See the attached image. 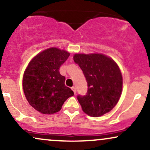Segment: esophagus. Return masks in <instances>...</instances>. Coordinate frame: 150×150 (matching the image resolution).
Listing matches in <instances>:
<instances>
[{"instance_id": "obj_1", "label": "esophagus", "mask_w": 150, "mask_h": 150, "mask_svg": "<svg viewBox=\"0 0 150 150\" xmlns=\"http://www.w3.org/2000/svg\"><path fill=\"white\" fill-rule=\"evenodd\" d=\"M71 89H72V90L73 91L74 94H76V88H75V87H72Z\"/></svg>"}]
</instances>
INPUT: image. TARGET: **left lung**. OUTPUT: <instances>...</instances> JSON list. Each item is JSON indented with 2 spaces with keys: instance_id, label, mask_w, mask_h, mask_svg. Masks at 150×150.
<instances>
[{
  "instance_id": "8db88e82",
  "label": "left lung",
  "mask_w": 150,
  "mask_h": 150,
  "mask_svg": "<svg viewBox=\"0 0 150 150\" xmlns=\"http://www.w3.org/2000/svg\"><path fill=\"white\" fill-rule=\"evenodd\" d=\"M75 63L83 72L87 82L86 95H77L82 111L92 117L109 112L119 100L123 78L113 60L103 54H75Z\"/></svg>"
}]
</instances>
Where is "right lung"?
<instances>
[{"label": "right lung", "mask_w": 150, "mask_h": 150, "mask_svg": "<svg viewBox=\"0 0 150 150\" xmlns=\"http://www.w3.org/2000/svg\"><path fill=\"white\" fill-rule=\"evenodd\" d=\"M70 53L50 48L36 56L29 63L23 76L24 93L34 109L44 114H52L61 109L74 92L65 85V77L59 69Z\"/></svg>", "instance_id": "1"}]
</instances>
